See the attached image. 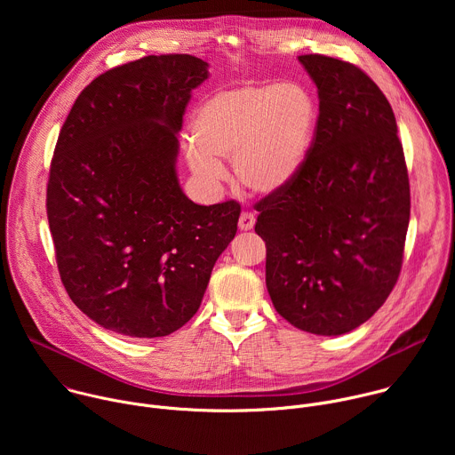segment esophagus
Instances as JSON below:
<instances>
[{
  "instance_id": "obj_1",
  "label": "esophagus",
  "mask_w": 455,
  "mask_h": 455,
  "mask_svg": "<svg viewBox=\"0 0 455 455\" xmlns=\"http://www.w3.org/2000/svg\"><path fill=\"white\" fill-rule=\"evenodd\" d=\"M239 228L241 230H251L253 228V225H255V216L251 214V212H243L241 216H239Z\"/></svg>"
}]
</instances>
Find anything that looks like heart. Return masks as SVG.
<instances>
[{
    "mask_svg": "<svg viewBox=\"0 0 455 455\" xmlns=\"http://www.w3.org/2000/svg\"><path fill=\"white\" fill-rule=\"evenodd\" d=\"M316 118V100L299 83L221 90L194 115L188 167L202 181L216 185L225 178L221 160H232L244 188L274 196L304 167Z\"/></svg>",
    "mask_w": 455,
    "mask_h": 455,
    "instance_id": "obj_1",
    "label": "heart"
}]
</instances>
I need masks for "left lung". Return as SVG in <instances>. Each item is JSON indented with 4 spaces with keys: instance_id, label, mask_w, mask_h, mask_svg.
<instances>
[{
    "instance_id": "left-lung-1",
    "label": "left lung",
    "mask_w": 455,
    "mask_h": 455,
    "mask_svg": "<svg viewBox=\"0 0 455 455\" xmlns=\"http://www.w3.org/2000/svg\"><path fill=\"white\" fill-rule=\"evenodd\" d=\"M299 60L318 90L315 139L299 176L255 205L267 288L291 326L339 337L369 320L403 261L411 188L391 104L351 62Z\"/></svg>"
}]
</instances>
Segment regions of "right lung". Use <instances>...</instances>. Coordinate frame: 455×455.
I'll use <instances>...</instances> for the list:
<instances>
[{"label":"right lung","instance_id":"right-lung-1","mask_svg":"<svg viewBox=\"0 0 455 455\" xmlns=\"http://www.w3.org/2000/svg\"><path fill=\"white\" fill-rule=\"evenodd\" d=\"M209 79L194 55H148L88 84L57 139L46 212L60 281L99 326L167 337L198 311L237 232V202L196 205L178 181V132Z\"/></svg>","mask_w":455,"mask_h":455}]
</instances>
